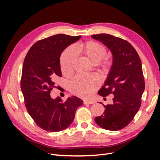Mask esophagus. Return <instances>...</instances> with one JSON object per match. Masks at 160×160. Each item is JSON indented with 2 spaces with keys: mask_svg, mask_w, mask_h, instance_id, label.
<instances>
[{
  "mask_svg": "<svg viewBox=\"0 0 160 160\" xmlns=\"http://www.w3.org/2000/svg\"><path fill=\"white\" fill-rule=\"evenodd\" d=\"M83 104L84 105H88V104H93V102L90 101H83Z\"/></svg>",
  "mask_w": 160,
  "mask_h": 160,
  "instance_id": "34e87169",
  "label": "esophagus"
}]
</instances>
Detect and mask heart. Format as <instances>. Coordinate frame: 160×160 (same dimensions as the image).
Masks as SVG:
<instances>
[{"instance_id":"1","label":"heart","mask_w":160,"mask_h":160,"mask_svg":"<svg viewBox=\"0 0 160 160\" xmlns=\"http://www.w3.org/2000/svg\"><path fill=\"white\" fill-rule=\"evenodd\" d=\"M75 52L77 55H81L87 58L93 64L99 62L103 72H108L112 66V62L108 58L102 59L107 53L105 47L100 43L89 41L77 45L74 51L71 48L66 49L61 57L60 65L62 74L69 76L73 71V65L76 59ZM99 85V81L95 75H77L70 83L72 93L82 98L90 97Z\"/></svg>"}]
</instances>
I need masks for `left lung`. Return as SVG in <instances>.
<instances>
[{"instance_id": "8db88e82", "label": "left lung", "mask_w": 160, "mask_h": 160, "mask_svg": "<svg viewBox=\"0 0 160 160\" xmlns=\"http://www.w3.org/2000/svg\"><path fill=\"white\" fill-rule=\"evenodd\" d=\"M91 37L107 46L113 59L108 79L98 92L103 98L114 95L113 103L103 105L105 111L95 122L104 129L120 130L132 122L142 104L145 89L142 62L134 47L123 38L105 33Z\"/></svg>"}]
</instances>
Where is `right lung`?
I'll list each match as a JSON object with an SVG mask.
<instances>
[{
  "instance_id": "obj_1",
  "label": "right lung",
  "mask_w": 160,
  "mask_h": 160,
  "mask_svg": "<svg viewBox=\"0 0 160 160\" xmlns=\"http://www.w3.org/2000/svg\"><path fill=\"white\" fill-rule=\"evenodd\" d=\"M81 36L59 34L36 42L27 52L23 62L21 88L25 105L37 126L47 132H57L73 122L77 109L83 101L75 96L62 101L51 98V91L57 77H62L60 56L66 47Z\"/></svg>"
}]
</instances>
